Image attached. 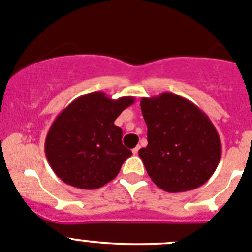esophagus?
Listing matches in <instances>:
<instances>
[{
    "label": "esophagus",
    "mask_w": 252,
    "mask_h": 252,
    "mask_svg": "<svg viewBox=\"0 0 252 252\" xmlns=\"http://www.w3.org/2000/svg\"><path fill=\"white\" fill-rule=\"evenodd\" d=\"M139 148H140L139 146H137V147H135V148L133 149V154H138V152H139Z\"/></svg>",
    "instance_id": "34e87169"
}]
</instances>
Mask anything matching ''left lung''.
Returning a JSON list of instances; mask_svg holds the SVG:
<instances>
[{
  "label": "left lung",
  "instance_id": "obj_1",
  "mask_svg": "<svg viewBox=\"0 0 252 252\" xmlns=\"http://www.w3.org/2000/svg\"><path fill=\"white\" fill-rule=\"evenodd\" d=\"M148 146L139 149L147 173L167 192H186L207 182L221 159V139L210 118L173 93L142 98Z\"/></svg>",
  "mask_w": 252,
  "mask_h": 252
}]
</instances>
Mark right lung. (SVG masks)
Returning a JSON list of instances; mask_svg holds the SVG:
<instances>
[{
	"label": "right lung",
	"instance_id": "1",
	"mask_svg": "<svg viewBox=\"0 0 252 252\" xmlns=\"http://www.w3.org/2000/svg\"><path fill=\"white\" fill-rule=\"evenodd\" d=\"M134 100L93 92L76 98L56 117L45 139V154L61 181L81 189H96L114 180L131 156L114 122Z\"/></svg>",
	"mask_w": 252,
	"mask_h": 252
}]
</instances>
